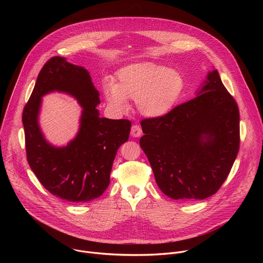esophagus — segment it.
<instances>
[{"instance_id":"34e87169","label":"esophagus","mask_w":263,"mask_h":263,"mask_svg":"<svg viewBox=\"0 0 263 263\" xmlns=\"http://www.w3.org/2000/svg\"><path fill=\"white\" fill-rule=\"evenodd\" d=\"M131 136L132 137H140L142 134V130L138 125H133L131 127Z\"/></svg>"}]
</instances>
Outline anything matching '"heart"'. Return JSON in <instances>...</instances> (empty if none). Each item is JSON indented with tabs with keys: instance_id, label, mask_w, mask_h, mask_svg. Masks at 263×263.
I'll return each mask as SVG.
<instances>
[{
	"instance_id": "b5f03b06",
	"label": "heart",
	"mask_w": 263,
	"mask_h": 263,
	"mask_svg": "<svg viewBox=\"0 0 263 263\" xmlns=\"http://www.w3.org/2000/svg\"><path fill=\"white\" fill-rule=\"evenodd\" d=\"M184 89L182 74L153 62L128 65L118 72V83L104 86L109 106L118 112L129 109L128 99L135 100L138 111L147 118H161L173 109Z\"/></svg>"
}]
</instances>
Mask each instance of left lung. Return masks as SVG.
I'll return each mask as SVG.
<instances>
[{
	"label": "left lung",
	"mask_w": 263,
	"mask_h": 263,
	"mask_svg": "<svg viewBox=\"0 0 263 263\" xmlns=\"http://www.w3.org/2000/svg\"><path fill=\"white\" fill-rule=\"evenodd\" d=\"M139 144L161 192L174 200H203L227 179L239 149V110L218 71L197 97L167 115L142 120Z\"/></svg>",
	"instance_id": "8db88e82"
}]
</instances>
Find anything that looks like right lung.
<instances>
[{
	"instance_id": "obj_1",
	"label": "right lung",
	"mask_w": 263,
	"mask_h": 263,
	"mask_svg": "<svg viewBox=\"0 0 263 263\" xmlns=\"http://www.w3.org/2000/svg\"><path fill=\"white\" fill-rule=\"evenodd\" d=\"M52 91L73 96L84 108L80 131L65 147L48 143L38 124L41 98ZM99 96L87 69L55 56L40 71L23 111L31 170L47 191L71 203H85L103 195L118 149L129 138L130 121L100 118Z\"/></svg>"
}]
</instances>
